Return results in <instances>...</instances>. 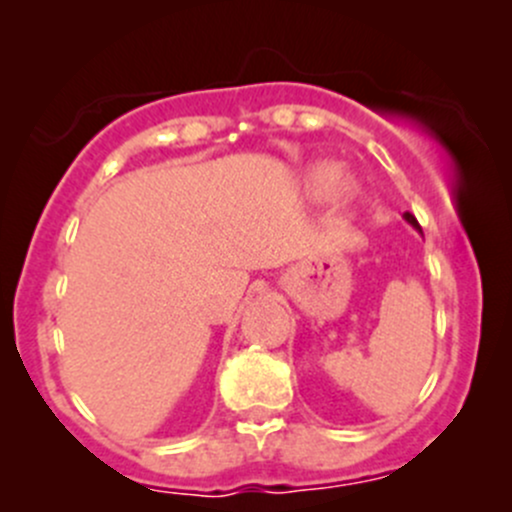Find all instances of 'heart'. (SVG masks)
I'll return each instance as SVG.
<instances>
[{"label": "heart", "instance_id": "b5f03b06", "mask_svg": "<svg viewBox=\"0 0 512 512\" xmlns=\"http://www.w3.org/2000/svg\"><path fill=\"white\" fill-rule=\"evenodd\" d=\"M307 183H309V190H312L317 198H332L334 195V200H337L339 205L352 203L356 195L354 180L344 178V175L339 173L337 165H329V163L312 168Z\"/></svg>", "mask_w": 512, "mask_h": 512}]
</instances>
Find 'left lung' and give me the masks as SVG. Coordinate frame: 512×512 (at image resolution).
Returning <instances> with one entry per match:
<instances>
[{
	"label": "left lung",
	"instance_id": "obj_1",
	"mask_svg": "<svg viewBox=\"0 0 512 512\" xmlns=\"http://www.w3.org/2000/svg\"><path fill=\"white\" fill-rule=\"evenodd\" d=\"M404 220H406V223H409L411 227H414V230L421 232V227H418V223H416V218H414V215H411V213H404Z\"/></svg>",
	"mask_w": 512,
	"mask_h": 512
}]
</instances>
